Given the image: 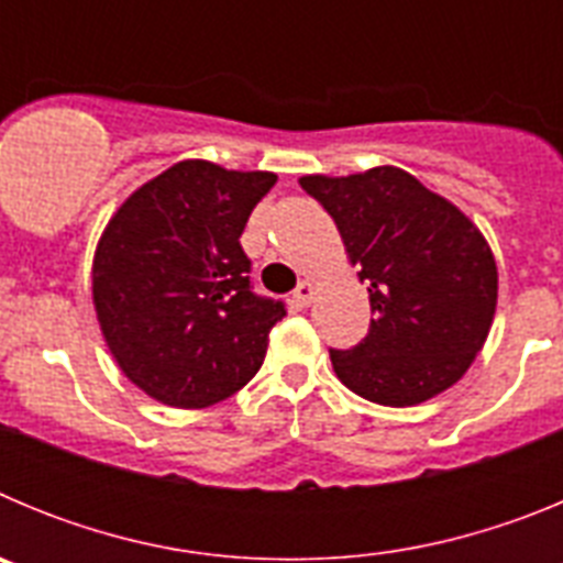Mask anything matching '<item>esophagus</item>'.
Instances as JSON below:
<instances>
[{
  "label": "esophagus",
  "instance_id": "34e87169",
  "mask_svg": "<svg viewBox=\"0 0 563 563\" xmlns=\"http://www.w3.org/2000/svg\"><path fill=\"white\" fill-rule=\"evenodd\" d=\"M316 292H318V287L312 285V282H301V285L296 287V292H292V301H296V307H307V305H312Z\"/></svg>",
  "mask_w": 563,
  "mask_h": 563
}]
</instances>
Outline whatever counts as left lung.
<instances>
[{"instance_id": "1", "label": "left lung", "mask_w": 563, "mask_h": 563, "mask_svg": "<svg viewBox=\"0 0 563 563\" xmlns=\"http://www.w3.org/2000/svg\"><path fill=\"white\" fill-rule=\"evenodd\" d=\"M298 183L335 220L375 312L357 346L330 352L338 380L395 409L451 389L496 316L499 273L479 228L397 166Z\"/></svg>"}]
</instances>
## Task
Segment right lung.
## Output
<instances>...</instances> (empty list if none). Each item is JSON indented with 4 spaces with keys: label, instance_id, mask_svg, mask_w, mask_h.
I'll return each mask as SVG.
<instances>
[{
    "label": "right lung",
    "instance_id": "obj_1",
    "mask_svg": "<svg viewBox=\"0 0 563 563\" xmlns=\"http://www.w3.org/2000/svg\"><path fill=\"white\" fill-rule=\"evenodd\" d=\"M273 172L174 163L98 239L92 305L123 375L174 409H206L258 372L285 305L251 290L239 236Z\"/></svg>",
    "mask_w": 563,
    "mask_h": 563
}]
</instances>
